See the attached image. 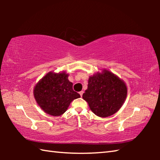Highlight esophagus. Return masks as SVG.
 <instances>
[{"label":"esophagus","mask_w":160,"mask_h":160,"mask_svg":"<svg viewBox=\"0 0 160 160\" xmlns=\"http://www.w3.org/2000/svg\"><path fill=\"white\" fill-rule=\"evenodd\" d=\"M83 92H84L83 91H80V92H79V94H80V97H82V94H83Z\"/></svg>","instance_id":"34e87169"}]
</instances>
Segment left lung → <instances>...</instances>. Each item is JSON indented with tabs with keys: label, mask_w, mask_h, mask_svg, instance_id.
<instances>
[{
	"label": "left lung",
	"mask_w": 160,
	"mask_h": 160,
	"mask_svg": "<svg viewBox=\"0 0 160 160\" xmlns=\"http://www.w3.org/2000/svg\"><path fill=\"white\" fill-rule=\"evenodd\" d=\"M126 96V83L112 72L103 70L89 78L82 98L94 114L108 117L121 109Z\"/></svg>",
	"instance_id": "left-lung-1"
}]
</instances>
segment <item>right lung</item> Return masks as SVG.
<instances>
[{
  "label": "right lung",
  "mask_w": 160,
  "mask_h": 160,
  "mask_svg": "<svg viewBox=\"0 0 160 160\" xmlns=\"http://www.w3.org/2000/svg\"><path fill=\"white\" fill-rule=\"evenodd\" d=\"M66 72H49L38 82L34 88L35 100L48 114L58 116L66 112L72 100L80 95L72 90V83Z\"/></svg>",
  "instance_id": "1"
}]
</instances>
